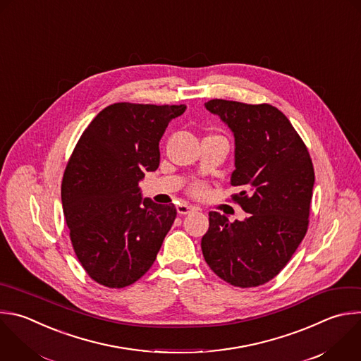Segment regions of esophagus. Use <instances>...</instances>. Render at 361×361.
Here are the masks:
<instances>
[{
    "label": "esophagus",
    "mask_w": 361,
    "mask_h": 361,
    "mask_svg": "<svg viewBox=\"0 0 361 361\" xmlns=\"http://www.w3.org/2000/svg\"><path fill=\"white\" fill-rule=\"evenodd\" d=\"M194 209H195L194 207H191V205H188V204H185V202H181V204H178V205H177V212H178L180 215L191 214Z\"/></svg>",
    "instance_id": "obj_1"
}]
</instances>
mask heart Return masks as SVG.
<instances>
[{
	"mask_svg": "<svg viewBox=\"0 0 361 361\" xmlns=\"http://www.w3.org/2000/svg\"><path fill=\"white\" fill-rule=\"evenodd\" d=\"M204 191H205V185H204L202 183H194V184L191 185V192H192L194 195H201Z\"/></svg>",
	"mask_w": 361,
	"mask_h": 361,
	"instance_id": "obj_1",
	"label": "heart"
}]
</instances>
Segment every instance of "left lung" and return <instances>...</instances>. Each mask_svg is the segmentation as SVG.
Instances as JSON below:
<instances>
[{"instance_id": "obj_1", "label": "left lung", "mask_w": 361, "mask_h": 361, "mask_svg": "<svg viewBox=\"0 0 361 361\" xmlns=\"http://www.w3.org/2000/svg\"><path fill=\"white\" fill-rule=\"evenodd\" d=\"M207 110L218 114L235 137L232 200L248 212L229 222L211 211L201 250L216 276L239 288L274 279L290 261L309 225L314 170L303 140L275 106L212 99Z\"/></svg>"}]
</instances>
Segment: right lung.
<instances>
[{
  "instance_id": "add662e5",
  "label": "right lung",
  "mask_w": 361,
  "mask_h": 361,
  "mask_svg": "<svg viewBox=\"0 0 361 361\" xmlns=\"http://www.w3.org/2000/svg\"><path fill=\"white\" fill-rule=\"evenodd\" d=\"M184 104L113 103L82 133L63 173L62 208L73 251L97 283L120 289L154 264L177 209L142 198L159 143Z\"/></svg>"
}]
</instances>
